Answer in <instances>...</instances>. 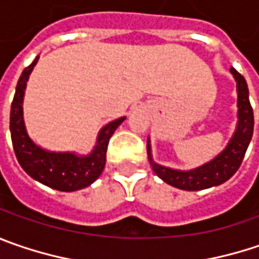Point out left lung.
Instances as JSON below:
<instances>
[{
    "label": "left lung",
    "instance_id": "8db88e82",
    "mask_svg": "<svg viewBox=\"0 0 259 259\" xmlns=\"http://www.w3.org/2000/svg\"><path fill=\"white\" fill-rule=\"evenodd\" d=\"M231 73L236 81V93H238V123L236 129L232 135L231 141L226 148L216 155L211 161L203 163L197 168L181 171L169 166H163L155 162L152 156L151 139L148 138V159L151 163L153 172L158 175L163 183L169 186L186 190L197 191L210 187H216L228 181L232 175L241 166L245 152L252 139L253 133V111L249 103V91L245 78L235 68H231Z\"/></svg>",
    "mask_w": 259,
    "mask_h": 259
}]
</instances>
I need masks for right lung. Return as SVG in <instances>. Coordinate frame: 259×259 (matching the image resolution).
Listing matches in <instances>:
<instances>
[{"instance_id":"1","label":"right lung","mask_w":259,"mask_h":259,"mask_svg":"<svg viewBox=\"0 0 259 259\" xmlns=\"http://www.w3.org/2000/svg\"><path fill=\"white\" fill-rule=\"evenodd\" d=\"M37 61L39 56H36V59L23 71L16 87V94L11 103L10 113V132L13 148L18 163L33 180L51 187L53 190L65 193L76 191L91 186L101 175L106 166L108 141L126 117L116 118L100 130L96 146L88 155L43 149L28 136L23 116V100L28 76Z\"/></svg>"}]
</instances>
